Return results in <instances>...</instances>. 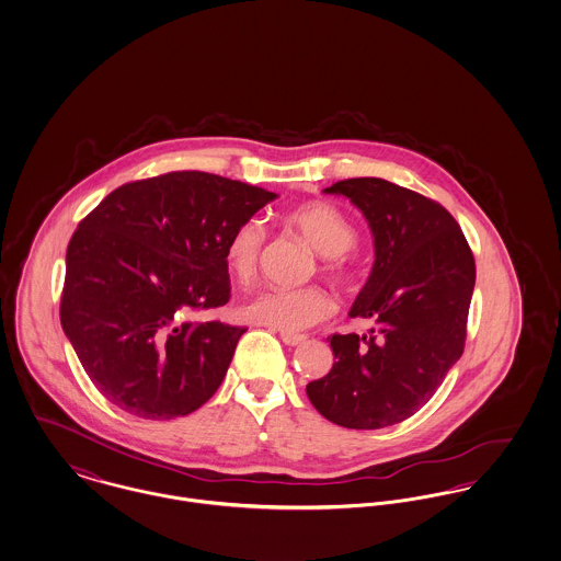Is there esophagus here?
I'll return each instance as SVG.
<instances>
[{
  "label": "esophagus",
  "instance_id": "1",
  "mask_svg": "<svg viewBox=\"0 0 561 561\" xmlns=\"http://www.w3.org/2000/svg\"><path fill=\"white\" fill-rule=\"evenodd\" d=\"M280 340L287 344V346H297L306 340V335L301 333H294V331H280Z\"/></svg>",
  "mask_w": 561,
  "mask_h": 561
}]
</instances>
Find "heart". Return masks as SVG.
Listing matches in <instances>:
<instances>
[{
    "mask_svg": "<svg viewBox=\"0 0 561 561\" xmlns=\"http://www.w3.org/2000/svg\"><path fill=\"white\" fill-rule=\"evenodd\" d=\"M287 224L310 247L324 255L323 270L327 274L335 278H344L348 274V262L344 253L354 249L358 232L342 208L327 201L304 203L287 213ZM266 226L257 217L240 221L232 230L226 242V264L238 280L249 283L255 278L266 251ZM333 310L335 301L323 287H266L257 294L249 295L240 306V314L247 321L283 331L308 329L331 317Z\"/></svg>",
    "mask_w": 561,
    "mask_h": 561,
    "instance_id": "b5f03b06",
    "label": "heart"
}]
</instances>
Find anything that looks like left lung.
<instances>
[{"label":"left lung","mask_w":561,"mask_h":561,"mask_svg":"<svg viewBox=\"0 0 561 561\" xmlns=\"http://www.w3.org/2000/svg\"><path fill=\"white\" fill-rule=\"evenodd\" d=\"M363 210L376 262L351 317L367 335L333 333L331 371L306 386L333 424L383 428L417 412L465 353L474 257L439 203L386 179H344L324 190Z\"/></svg>","instance_id":"left-lung-1"}]
</instances>
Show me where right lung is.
I'll return each mask as SVG.
<instances>
[{
	"label": "right lung",
	"instance_id": "1",
	"mask_svg": "<svg viewBox=\"0 0 561 561\" xmlns=\"http://www.w3.org/2000/svg\"><path fill=\"white\" fill-rule=\"evenodd\" d=\"M274 198L234 179L175 171L119 185L80 221L60 324L110 403L171 420L215 394L247 329L187 317L228 304L226 242Z\"/></svg>",
	"mask_w": 561,
	"mask_h": 561
}]
</instances>
